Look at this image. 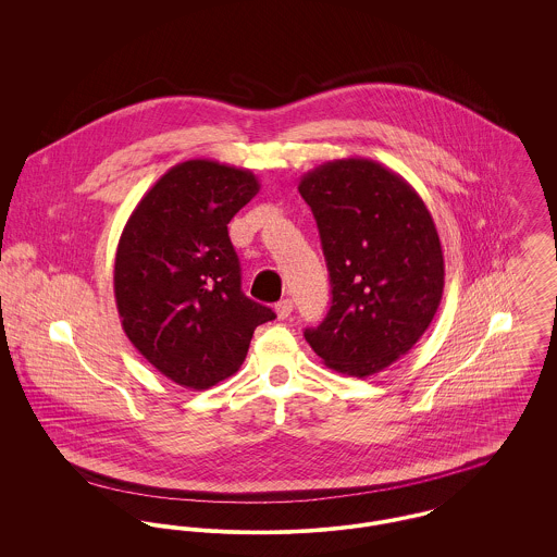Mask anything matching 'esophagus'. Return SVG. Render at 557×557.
<instances>
[{
    "label": "esophagus",
    "mask_w": 557,
    "mask_h": 557,
    "mask_svg": "<svg viewBox=\"0 0 557 557\" xmlns=\"http://www.w3.org/2000/svg\"><path fill=\"white\" fill-rule=\"evenodd\" d=\"M292 311H294V302H292L289 298H285V300H281V302L276 305V315H278V319L289 318Z\"/></svg>",
    "instance_id": "obj_1"
}]
</instances>
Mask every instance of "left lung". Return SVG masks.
<instances>
[{
  "label": "left lung",
  "instance_id": "1",
  "mask_svg": "<svg viewBox=\"0 0 557 557\" xmlns=\"http://www.w3.org/2000/svg\"><path fill=\"white\" fill-rule=\"evenodd\" d=\"M300 195L318 221L332 307L305 338L334 371L369 377L405 356L437 313L444 252L431 212L393 169L323 162Z\"/></svg>",
  "mask_w": 557,
  "mask_h": 557
}]
</instances>
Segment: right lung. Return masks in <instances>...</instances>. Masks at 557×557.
<instances>
[{"label":"right lung","mask_w":557,"mask_h":557,"mask_svg":"<svg viewBox=\"0 0 557 557\" xmlns=\"http://www.w3.org/2000/svg\"><path fill=\"white\" fill-rule=\"evenodd\" d=\"M257 193L246 169L186 160L144 195L122 232L113 270L122 327L177 386L206 391L232 377L255 327L276 318L244 296L227 232Z\"/></svg>","instance_id":"obj_1"}]
</instances>
